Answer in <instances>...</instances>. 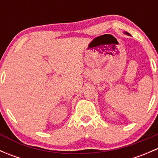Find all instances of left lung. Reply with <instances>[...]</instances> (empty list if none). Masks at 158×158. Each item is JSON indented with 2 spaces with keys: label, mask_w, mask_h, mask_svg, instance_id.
I'll use <instances>...</instances> for the list:
<instances>
[{
  "label": "left lung",
  "mask_w": 158,
  "mask_h": 158,
  "mask_svg": "<svg viewBox=\"0 0 158 158\" xmlns=\"http://www.w3.org/2000/svg\"><path fill=\"white\" fill-rule=\"evenodd\" d=\"M124 33H125V34H126V35H128V36H131L130 33H128V32H124Z\"/></svg>",
  "instance_id": "8db88e82"
}]
</instances>
